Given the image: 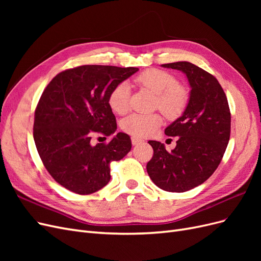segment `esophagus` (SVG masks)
I'll list each match as a JSON object with an SVG mask.
<instances>
[{"label": "esophagus", "mask_w": 261, "mask_h": 261, "mask_svg": "<svg viewBox=\"0 0 261 261\" xmlns=\"http://www.w3.org/2000/svg\"><path fill=\"white\" fill-rule=\"evenodd\" d=\"M141 143H144L143 139H140V138H138V137H132V144H133L134 146L139 145V144H141Z\"/></svg>", "instance_id": "1"}]
</instances>
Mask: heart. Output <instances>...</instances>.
<instances>
[{"label": "heart", "mask_w": 261, "mask_h": 261, "mask_svg": "<svg viewBox=\"0 0 261 261\" xmlns=\"http://www.w3.org/2000/svg\"><path fill=\"white\" fill-rule=\"evenodd\" d=\"M136 83L155 94L154 106L169 118H176L185 110L188 92L178 85L177 78L161 69H147L137 76ZM129 87L122 83L117 85L109 96V105L112 111L123 114L128 109ZM162 123L159 114L133 113L121 123L124 132L136 137H147L153 134Z\"/></svg>", "instance_id": "1"}]
</instances>
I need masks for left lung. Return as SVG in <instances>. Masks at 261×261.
<instances>
[{
  "label": "left lung",
  "instance_id": "1",
  "mask_svg": "<svg viewBox=\"0 0 261 261\" xmlns=\"http://www.w3.org/2000/svg\"><path fill=\"white\" fill-rule=\"evenodd\" d=\"M180 70L191 87L188 103L165 135L176 137V147L168 152L160 141L149 140L153 148L147 172L163 191L183 193L206 181L220 164L231 132V113L222 87L206 70L189 62L162 64Z\"/></svg>",
  "mask_w": 261,
  "mask_h": 261
}]
</instances>
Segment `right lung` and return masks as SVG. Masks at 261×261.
<instances>
[{
    "label": "right lung",
    "mask_w": 261,
    "mask_h": 261,
    "mask_svg": "<svg viewBox=\"0 0 261 261\" xmlns=\"http://www.w3.org/2000/svg\"><path fill=\"white\" fill-rule=\"evenodd\" d=\"M137 67L83 65L64 70L46 86L35 112L34 139L45 169L68 191L88 195L105 187L110 163L132 149L129 136L117 133L108 144H91L93 134L111 136L116 120L109 96Z\"/></svg>",
    "instance_id": "obj_1"
}]
</instances>
